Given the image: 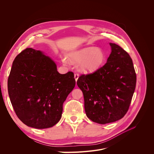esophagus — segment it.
I'll list each match as a JSON object with an SVG mask.
<instances>
[{
  "label": "esophagus",
  "mask_w": 154,
  "mask_h": 154,
  "mask_svg": "<svg viewBox=\"0 0 154 154\" xmlns=\"http://www.w3.org/2000/svg\"><path fill=\"white\" fill-rule=\"evenodd\" d=\"M79 77V75L78 74H74V78H75V81H77V80H78Z\"/></svg>",
  "instance_id": "esophagus-1"
}]
</instances>
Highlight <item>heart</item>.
I'll return each instance as SVG.
<instances>
[{
	"label": "heart",
	"instance_id": "heart-1",
	"mask_svg": "<svg viewBox=\"0 0 154 154\" xmlns=\"http://www.w3.org/2000/svg\"><path fill=\"white\" fill-rule=\"evenodd\" d=\"M69 60L79 64L80 71L85 73L94 72L100 69L106 62V55L104 51L100 48L94 47H87L73 51L69 55ZM63 63L68 64L67 58L62 59Z\"/></svg>",
	"mask_w": 154,
	"mask_h": 154
}]
</instances>
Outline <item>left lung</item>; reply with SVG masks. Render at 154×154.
<instances>
[{"instance_id": "1", "label": "left lung", "mask_w": 154, "mask_h": 154, "mask_svg": "<svg viewBox=\"0 0 154 154\" xmlns=\"http://www.w3.org/2000/svg\"><path fill=\"white\" fill-rule=\"evenodd\" d=\"M109 44L107 63L93 74L80 75L77 82L83 92L87 117L100 124L116 122L125 115L136 85L130 55L119 45Z\"/></svg>"}]
</instances>
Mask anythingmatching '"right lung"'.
Here are the masks:
<instances>
[{
  "label": "right lung",
  "mask_w": 154,
  "mask_h": 154,
  "mask_svg": "<svg viewBox=\"0 0 154 154\" xmlns=\"http://www.w3.org/2000/svg\"><path fill=\"white\" fill-rule=\"evenodd\" d=\"M75 85L73 72L60 74L50 57L32 48L15 58L7 82L16 115L24 124L38 129L60 120L63 103Z\"/></svg>",
  "instance_id": "add662e5"
}]
</instances>
